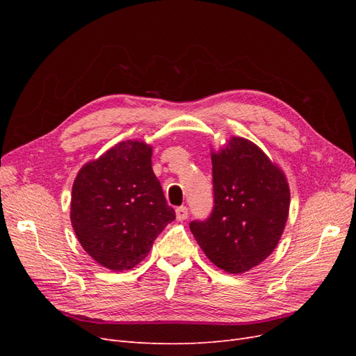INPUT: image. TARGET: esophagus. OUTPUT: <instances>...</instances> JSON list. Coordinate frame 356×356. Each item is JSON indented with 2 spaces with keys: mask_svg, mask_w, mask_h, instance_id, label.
<instances>
[{
  "mask_svg": "<svg viewBox=\"0 0 356 356\" xmlns=\"http://www.w3.org/2000/svg\"><path fill=\"white\" fill-rule=\"evenodd\" d=\"M177 220L178 221H184L188 217V209L186 207H179L177 208Z\"/></svg>",
  "mask_w": 356,
  "mask_h": 356,
  "instance_id": "1",
  "label": "esophagus"
}]
</instances>
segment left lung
<instances>
[{"mask_svg":"<svg viewBox=\"0 0 356 356\" xmlns=\"http://www.w3.org/2000/svg\"><path fill=\"white\" fill-rule=\"evenodd\" d=\"M213 209L190 222L202 251L221 270L241 275L277 246L289 213L284 170L250 139L232 136L211 153Z\"/></svg>","mask_w":356,"mask_h":356,"instance_id":"1","label":"left lung"}]
</instances>
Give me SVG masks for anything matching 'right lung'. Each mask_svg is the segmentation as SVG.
Listing matches in <instances>:
<instances>
[{"mask_svg": "<svg viewBox=\"0 0 356 356\" xmlns=\"http://www.w3.org/2000/svg\"><path fill=\"white\" fill-rule=\"evenodd\" d=\"M152 156V145L129 139L88 161L74 179L72 229L83 250L110 270H131L141 263L175 220Z\"/></svg>", "mask_w": 356, "mask_h": 356, "instance_id": "1", "label": "right lung"}]
</instances>
